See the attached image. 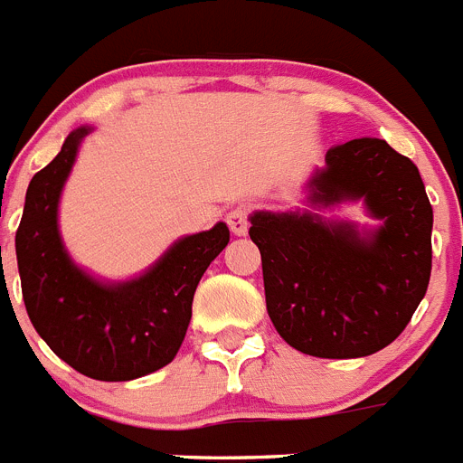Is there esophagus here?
<instances>
[{"instance_id":"esophagus-1","label":"esophagus","mask_w":463,"mask_h":463,"mask_svg":"<svg viewBox=\"0 0 463 463\" xmlns=\"http://www.w3.org/2000/svg\"><path fill=\"white\" fill-rule=\"evenodd\" d=\"M227 224L236 236H245L248 234V227H250V211L245 206H236L234 211H229Z\"/></svg>"}]
</instances>
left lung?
I'll use <instances>...</instances> for the list:
<instances>
[{
	"instance_id": "8db88e82",
	"label": "left lung",
	"mask_w": 463,
	"mask_h": 463,
	"mask_svg": "<svg viewBox=\"0 0 463 463\" xmlns=\"http://www.w3.org/2000/svg\"><path fill=\"white\" fill-rule=\"evenodd\" d=\"M308 202H364L378 229L331 222L310 211L250 215L273 326L304 354L354 359L406 329L431 276L433 211L420 171L380 138L326 150Z\"/></svg>"
}]
</instances>
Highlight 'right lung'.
I'll use <instances>...</instances> for the list:
<instances>
[{
    "mask_svg": "<svg viewBox=\"0 0 463 463\" xmlns=\"http://www.w3.org/2000/svg\"><path fill=\"white\" fill-rule=\"evenodd\" d=\"M92 127H79L51 165L32 178L15 232L24 308L36 334L71 369L94 380L122 383L162 369L175 357L192 317L203 271L229 243L218 222L175 241L143 276L99 282L64 250L57 203L79 146Z\"/></svg>",
    "mask_w": 463,
    "mask_h": 463,
    "instance_id": "1",
    "label": "right lung"
}]
</instances>
